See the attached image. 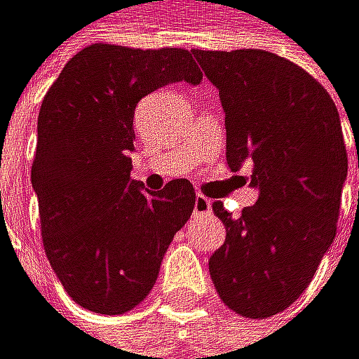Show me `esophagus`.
Returning <instances> with one entry per match:
<instances>
[{
    "mask_svg": "<svg viewBox=\"0 0 359 359\" xmlns=\"http://www.w3.org/2000/svg\"><path fill=\"white\" fill-rule=\"evenodd\" d=\"M194 214H196V216H207V214H212V201L198 194L196 201H194Z\"/></svg>",
    "mask_w": 359,
    "mask_h": 359,
    "instance_id": "34e87169",
    "label": "esophagus"
}]
</instances>
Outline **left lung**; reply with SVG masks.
<instances>
[{
  "mask_svg": "<svg viewBox=\"0 0 359 359\" xmlns=\"http://www.w3.org/2000/svg\"><path fill=\"white\" fill-rule=\"evenodd\" d=\"M191 55L218 88L227 165L252 163L258 189L238 218L214 203L227 238L210 276L231 311L262 320L300 298L335 238L348 170L340 114L309 72L267 50Z\"/></svg>",
  "mask_w": 359,
  "mask_h": 359,
  "instance_id": "1",
  "label": "left lung"
}]
</instances>
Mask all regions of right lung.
<instances>
[{
    "label": "right lung",
    "mask_w": 359,
    "mask_h": 359,
    "mask_svg": "<svg viewBox=\"0 0 359 359\" xmlns=\"http://www.w3.org/2000/svg\"><path fill=\"white\" fill-rule=\"evenodd\" d=\"M176 81H203L189 50L92 43L43 97L30 181L50 267L83 309L105 316L134 309L194 212L187 178L161 191L130 178L136 103Z\"/></svg>",
    "instance_id": "obj_1"
}]
</instances>
